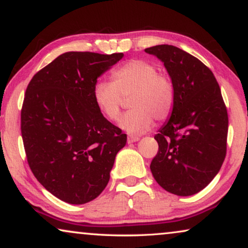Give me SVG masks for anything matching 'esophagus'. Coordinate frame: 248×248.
Wrapping results in <instances>:
<instances>
[{
  "label": "esophagus",
  "instance_id": "obj_1",
  "mask_svg": "<svg viewBox=\"0 0 248 248\" xmlns=\"http://www.w3.org/2000/svg\"><path fill=\"white\" fill-rule=\"evenodd\" d=\"M139 140H140V138H138V136H128V138H127V143H128V144H131V143L138 142Z\"/></svg>",
  "mask_w": 248,
  "mask_h": 248
}]
</instances>
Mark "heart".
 <instances>
[{
    "instance_id": "1",
    "label": "heart",
    "mask_w": 248,
    "mask_h": 248,
    "mask_svg": "<svg viewBox=\"0 0 248 248\" xmlns=\"http://www.w3.org/2000/svg\"><path fill=\"white\" fill-rule=\"evenodd\" d=\"M128 96L132 109L122 116L120 127L130 134L148 131L154 118L160 122L167 120L175 103L170 78L157 73L153 63L141 59L122 64L112 71L110 82L98 80L93 89L95 105L109 121L118 120L124 98Z\"/></svg>"
}]
</instances>
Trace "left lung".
<instances>
[{
  "instance_id": "8db88e82",
  "label": "left lung",
  "mask_w": 248,
  "mask_h": 248,
  "mask_svg": "<svg viewBox=\"0 0 248 248\" xmlns=\"http://www.w3.org/2000/svg\"><path fill=\"white\" fill-rule=\"evenodd\" d=\"M145 52L164 63L175 91L171 116L154 136L159 151L151 172L168 192L195 195L216 177L226 156L228 114L219 85L206 64L177 46Z\"/></svg>"
}]
</instances>
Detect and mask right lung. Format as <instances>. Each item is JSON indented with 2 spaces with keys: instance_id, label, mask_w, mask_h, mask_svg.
Listing matches in <instances>:
<instances>
[{
  "instance_id": "1",
  "label": "right lung",
  "mask_w": 248,
  "mask_h": 248,
  "mask_svg": "<svg viewBox=\"0 0 248 248\" xmlns=\"http://www.w3.org/2000/svg\"><path fill=\"white\" fill-rule=\"evenodd\" d=\"M123 56L62 53L27 87L21 134L29 167L64 202L82 204L98 197L126 144V134L103 116L93 98L97 78Z\"/></svg>"
}]
</instances>
